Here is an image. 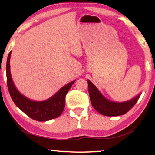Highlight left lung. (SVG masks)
<instances>
[{
	"label": "left lung",
	"instance_id": "1",
	"mask_svg": "<svg viewBox=\"0 0 155 155\" xmlns=\"http://www.w3.org/2000/svg\"><path fill=\"white\" fill-rule=\"evenodd\" d=\"M88 91L90 101L94 109L101 115L107 116H116L126 114L138 100L140 94L134 98L124 102H114L103 96L96 86L87 80Z\"/></svg>",
	"mask_w": 155,
	"mask_h": 155
}]
</instances>
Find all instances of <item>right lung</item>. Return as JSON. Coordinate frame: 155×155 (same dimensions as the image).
<instances>
[{
	"label": "right lung",
	"instance_id": "obj_1",
	"mask_svg": "<svg viewBox=\"0 0 155 155\" xmlns=\"http://www.w3.org/2000/svg\"><path fill=\"white\" fill-rule=\"evenodd\" d=\"M10 56L11 51L8 54L6 63L7 84L10 97L17 107L29 117L38 121H46L61 116L65 107V96L75 80L65 84L46 100H31L21 94L15 86L10 73Z\"/></svg>",
	"mask_w": 155,
	"mask_h": 155
}]
</instances>
